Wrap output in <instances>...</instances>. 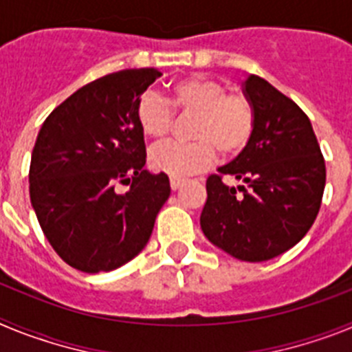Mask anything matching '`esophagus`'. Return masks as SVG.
I'll use <instances>...</instances> for the list:
<instances>
[{"label": "esophagus", "mask_w": 352, "mask_h": 352, "mask_svg": "<svg viewBox=\"0 0 352 352\" xmlns=\"http://www.w3.org/2000/svg\"><path fill=\"white\" fill-rule=\"evenodd\" d=\"M183 185V179H179V178H170V188H173V190H178L179 186Z\"/></svg>", "instance_id": "esophagus-1"}]
</instances>
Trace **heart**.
<instances>
[{
	"instance_id": "b5f03b06",
	"label": "heart",
	"mask_w": 352,
	"mask_h": 352,
	"mask_svg": "<svg viewBox=\"0 0 352 352\" xmlns=\"http://www.w3.org/2000/svg\"><path fill=\"white\" fill-rule=\"evenodd\" d=\"M174 111L192 121L194 142H166L151 149L149 166L173 178H186L208 169L217 149L232 157L241 153L256 132V107L245 93L206 76L174 80L166 98L142 93L135 102V120L144 135L164 139L174 125Z\"/></svg>"
}]
</instances>
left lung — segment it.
Segmentation results:
<instances>
[{
	"label": "left lung",
	"instance_id": "8db88e82",
	"mask_svg": "<svg viewBox=\"0 0 352 352\" xmlns=\"http://www.w3.org/2000/svg\"><path fill=\"white\" fill-rule=\"evenodd\" d=\"M245 95L256 107L247 148L206 179L201 227L211 243L248 263L280 256L303 238L321 208L326 166L309 116L263 77ZM223 175L245 183L227 187Z\"/></svg>",
	"mask_w": 352,
	"mask_h": 352
}]
</instances>
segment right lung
<instances>
[{
	"label": "right lung",
	"instance_id": "add662e5",
	"mask_svg": "<svg viewBox=\"0 0 352 352\" xmlns=\"http://www.w3.org/2000/svg\"><path fill=\"white\" fill-rule=\"evenodd\" d=\"M162 74L132 68L70 95L43 121L31 153L30 197L43 234L72 268L111 272L148 243L170 195L167 174L144 169L135 102ZM130 184L126 195L113 190Z\"/></svg>",
	"mask_w": 352,
	"mask_h": 352
}]
</instances>
